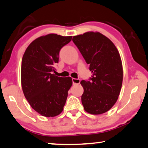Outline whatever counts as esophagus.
<instances>
[{"label":"esophagus","mask_w":148,"mask_h":148,"mask_svg":"<svg viewBox=\"0 0 148 148\" xmlns=\"http://www.w3.org/2000/svg\"><path fill=\"white\" fill-rule=\"evenodd\" d=\"M72 84L73 85H76L79 84L80 83V79H76V78H72Z\"/></svg>","instance_id":"34e87169"}]
</instances>
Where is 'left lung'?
<instances>
[{
    "label": "left lung",
    "mask_w": 148,
    "mask_h": 148,
    "mask_svg": "<svg viewBox=\"0 0 148 148\" xmlns=\"http://www.w3.org/2000/svg\"><path fill=\"white\" fill-rule=\"evenodd\" d=\"M72 41L89 64L92 75L80 82L84 87L82 102L89 114L105 113L116 103L123 82L121 59L113 42L100 32H87Z\"/></svg>",
    "instance_id": "1"
}]
</instances>
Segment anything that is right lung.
<instances>
[{"mask_svg": "<svg viewBox=\"0 0 148 148\" xmlns=\"http://www.w3.org/2000/svg\"><path fill=\"white\" fill-rule=\"evenodd\" d=\"M72 36L49 34L31 42L21 62V86L27 101L35 111L45 117L62 112L72 85L71 77L56 76L55 65L59 51Z\"/></svg>", "mask_w": 148, "mask_h": 148, "instance_id": "right-lung-1", "label": "right lung"}]
</instances>
